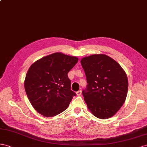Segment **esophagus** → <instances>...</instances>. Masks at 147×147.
<instances>
[{
  "mask_svg": "<svg viewBox=\"0 0 147 147\" xmlns=\"http://www.w3.org/2000/svg\"><path fill=\"white\" fill-rule=\"evenodd\" d=\"M81 93H82L81 90H80V91H78L76 92V94H77L78 96H81Z\"/></svg>",
  "mask_w": 147,
  "mask_h": 147,
  "instance_id": "1",
  "label": "esophagus"
}]
</instances>
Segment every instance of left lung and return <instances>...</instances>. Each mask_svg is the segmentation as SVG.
I'll return each mask as SVG.
<instances>
[{
  "mask_svg": "<svg viewBox=\"0 0 147 147\" xmlns=\"http://www.w3.org/2000/svg\"><path fill=\"white\" fill-rule=\"evenodd\" d=\"M81 63L88 82L82 93L89 110L99 119L111 117L125 100L126 73L117 62L106 55L88 56Z\"/></svg>",
  "mask_w": 147,
  "mask_h": 147,
  "instance_id": "1",
  "label": "left lung"
}]
</instances>
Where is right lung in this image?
Returning <instances> with one entry per match:
<instances>
[{
    "mask_svg": "<svg viewBox=\"0 0 147 147\" xmlns=\"http://www.w3.org/2000/svg\"><path fill=\"white\" fill-rule=\"evenodd\" d=\"M78 61L74 56L55 53L43 57L30 67L25 89L32 106L40 114L53 117L65 111L73 97L67 76Z\"/></svg>",
    "mask_w": 147,
    "mask_h": 147,
    "instance_id": "1",
    "label": "right lung"
}]
</instances>
